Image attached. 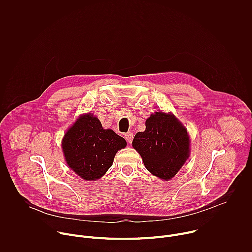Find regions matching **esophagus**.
I'll return each mask as SVG.
<instances>
[{
    "label": "esophagus",
    "instance_id": "obj_1",
    "mask_svg": "<svg viewBox=\"0 0 252 252\" xmlns=\"http://www.w3.org/2000/svg\"><path fill=\"white\" fill-rule=\"evenodd\" d=\"M125 137H126V141H127L128 143H130V142L132 141V139H133V133H132V132H127V133H126Z\"/></svg>",
    "mask_w": 252,
    "mask_h": 252
}]
</instances>
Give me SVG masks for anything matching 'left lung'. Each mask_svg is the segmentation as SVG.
Here are the masks:
<instances>
[{"label": "left lung", "mask_w": 252, "mask_h": 252, "mask_svg": "<svg viewBox=\"0 0 252 252\" xmlns=\"http://www.w3.org/2000/svg\"><path fill=\"white\" fill-rule=\"evenodd\" d=\"M188 129L173 115L156 112L146 121V130L138 131L132 140L146 168L154 175L170 179L189 158Z\"/></svg>", "instance_id": "8db88e82"}]
</instances>
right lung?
Instances as JSON below:
<instances>
[{
  "label": "right lung",
  "mask_w": 252,
  "mask_h": 252,
  "mask_svg": "<svg viewBox=\"0 0 252 252\" xmlns=\"http://www.w3.org/2000/svg\"><path fill=\"white\" fill-rule=\"evenodd\" d=\"M126 147V139L104 129L92 113L82 115L62 141L67 165L85 181L100 178L112 166L118 151Z\"/></svg>",
  "instance_id": "add662e5"
}]
</instances>
